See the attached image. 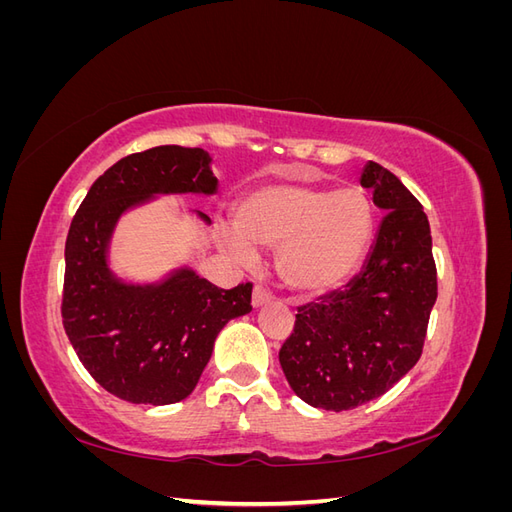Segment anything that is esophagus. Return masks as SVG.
<instances>
[{
	"label": "esophagus",
	"mask_w": 512,
	"mask_h": 512,
	"mask_svg": "<svg viewBox=\"0 0 512 512\" xmlns=\"http://www.w3.org/2000/svg\"><path fill=\"white\" fill-rule=\"evenodd\" d=\"M271 301V292L265 290L262 286H254V292H252V305L254 307H260Z\"/></svg>",
	"instance_id": "1"
}]
</instances>
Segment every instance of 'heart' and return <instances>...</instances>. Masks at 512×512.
Wrapping results in <instances>:
<instances>
[{"label": "heart", "instance_id": "heart-1", "mask_svg": "<svg viewBox=\"0 0 512 512\" xmlns=\"http://www.w3.org/2000/svg\"><path fill=\"white\" fill-rule=\"evenodd\" d=\"M374 226V205L359 188L282 181L241 200L235 228L222 230V243L239 258H250L254 247H277L280 280L297 292L316 294L339 286L354 271Z\"/></svg>", "mask_w": 512, "mask_h": 512}]
</instances>
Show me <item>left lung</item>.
<instances>
[{
	"mask_svg": "<svg viewBox=\"0 0 512 512\" xmlns=\"http://www.w3.org/2000/svg\"><path fill=\"white\" fill-rule=\"evenodd\" d=\"M361 185L386 211L361 273L299 307L280 365L305 404L342 412L384 395L421 359L438 271L429 220L391 170L369 162Z\"/></svg>",
	"mask_w": 512,
	"mask_h": 512,
	"instance_id": "left-lung-1",
	"label": "left lung"
}]
</instances>
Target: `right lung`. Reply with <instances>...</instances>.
Returning a JSON list of instances; mask_svg holds the SVG:
<instances>
[{
    "mask_svg": "<svg viewBox=\"0 0 512 512\" xmlns=\"http://www.w3.org/2000/svg\"><path fill=\"white\" fill-rule=\"evenodd\" d=\"M198 147L162 145L121 158L91 185L66 239L61 318L70 344L104 391L130 404L188 397L224 324L252 312V284L222 290L181 269L158 286L111 275L106 245L119 215L153 194H213L218 179ZM200 218H209L200 213Z\"/></svg>",
    "mask_w": 512,
    "mask_h": 512,
    "instance_id": "obj_1",
    "label": "right lung"
}]
</instances>
